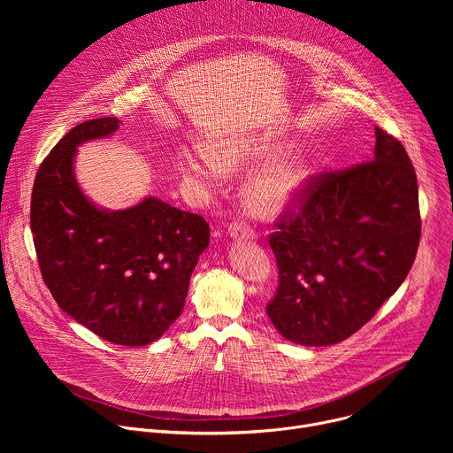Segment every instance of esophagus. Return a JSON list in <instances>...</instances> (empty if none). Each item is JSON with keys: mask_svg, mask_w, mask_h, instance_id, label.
<instances>
[{"mask_svg": "<svg viewBox=\"0 0 453 453\" xmlns=\"http://www.w3.org/2000/svg\"><path fill=\"white\" fill-rule=\"evenodd\" d=\"M229 234L233 236V238H238V240H242V238H254V231L249 227V226H245V224H242V222H233V224H229Z\"/></svg>", "mask_w": 453, "mask_h": 453, "instance_id": "34e87169", "label": "esophagus"}]
</instances>
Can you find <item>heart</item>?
<instances>
[{
  "instance_id": "obj_1",
  "label": "heart",
  "mask_w": 453,
  "mask_h": 453,
  "mask_svg": "<svg viewBox=\"0 0 453 453\" xmlns=\"http://www.w3.org/2000/svg\"><path fill=\"white\" fill-rule=\"evenodd\" d=\"M213 159L222 170H234L240 166V157L231 150L219 149L213 152ZM215 163L204 152L184 150L179 157L177 170L180 179L193 189L210 191L219 179ZM306 175V166L297 157L281 159L256 172L245 182L243 189L249 210L265 217L278 215L299 196L304 188Z\"/></svg>"
}]
</instances>
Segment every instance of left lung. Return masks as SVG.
I'll use <instances>...</instances> for the list:
<instances>
[{"label":"left lung","instance_id":"left-lung-1","mask_svg":"<svg viewBox=\"0 0 453 453\" xmlns=\"http://www.w3.org/2000/svg\"><path fill=\"white\" fill-rule=\"evenodd\" d=\"M372 161L311 177L269 234L280 271L267 315L296 344H337L405 281L419 245L418 179L403 145L374 127Z\"/></svg>","mask_w":453,"mask_h":453}]
</instances>
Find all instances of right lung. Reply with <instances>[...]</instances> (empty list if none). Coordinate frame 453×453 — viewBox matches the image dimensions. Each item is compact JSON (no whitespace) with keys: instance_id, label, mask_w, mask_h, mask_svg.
Wrapping results in <instances>:
<instances>
[{"instance_id":"add662e5","label":"right lung","mask_w":453,"mask_h":453,"mask_svg":"<svg viewBox=\"0 0 453 453\" xmlns=\"http://www.w3.org/2000/svg\"><path fill=\"white\" fill-rule=\"evenodd\" d=\"M119 119H88L41 163L30 227L46 287L60 310L95 335L119 346L157 341L180 315L210 226L156 197L107 211L81 189L77 147L111 136Z\"/></svg>"}]
</instances>
